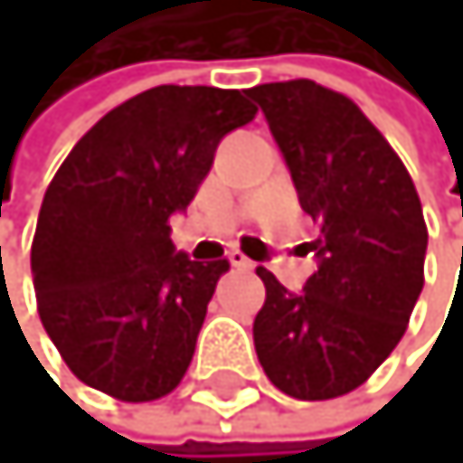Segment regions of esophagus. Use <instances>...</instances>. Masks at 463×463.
I'll use <instances>...</instances> for the list:
<instances>
[{"instance_id": "1", "label": "esophagus", "mask_w": 463, "mask_h": 463, "mask_svg": "<svg viewBox=\"0 0 463 463\" xmlns=\"http://www.w3.org/2000/svg\"><path fill=\"white\" fill-rule=\"evenodd\" d=\"M229 260H232V267H237V269H255V260H249L241 249H232Z\"/></svg>"}]
</instances>
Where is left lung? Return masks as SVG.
Returning a JSON list of instances; mask_svg holds the SVG:
<instances>
[{
    "label": "left lung",
    "mask_w": 463,
    "mask_h": 463,
    "mask_svg": "<svg viewBox=\"0 0 463 463\" xmlns=\"http://www.w3.org/2000/svg\"><path fill=\"white\" fill-rule=\"evenodd\" d=\"M249 98L318 226V269L298 296L258 267L267 301L255 316V351L275 389L333 400L359 389L403 339L430 241L420 196L348 95L301 78L260 83Z\"/></svg>",
    "instance_id": "obj_1"
}]
</instances>
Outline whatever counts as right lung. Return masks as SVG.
Wrapping results in <instances>:
<instances>
[{"mask_svg":"<svg viewBox=\"0 0 463 463\" xmlns=\"http://www.w3.org/2000/svg\"><path fill=\"white\" fill-rule=\"evenodd\" d=\"M241 90L156 86L109 109L54 174L31 243L45 333L80 383L150 403L185 377L226 258L171 243L220 138L255 118Z\"/></svg>","mask_w":463,"mask_h":463,"instance_id":"obj_1","label":"right lung"}]
</instances>
